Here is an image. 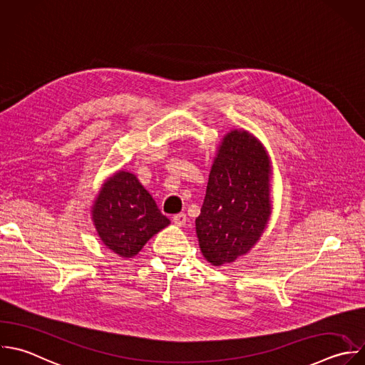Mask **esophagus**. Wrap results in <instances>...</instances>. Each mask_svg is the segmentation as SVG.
Masks as SVG:
<instances>
[{
  "instance_id": "34e87169",
  "label": "esophagus",
  "mask_w": 365,
  "mask_h": 365,
  "mask_svg": "<svg viewBox=\"0 0 365 365\" xmlns=\"http://www.w3.org/2000/svg\"><path fill=\"white\" fill-rule=\"evenodd\" d=\"M173 221L177 224V225H180V227H182V225H185V222H187V215L184 214V212H180V214H175L174 217H173Z\"/></svg>"
}]
</instances>
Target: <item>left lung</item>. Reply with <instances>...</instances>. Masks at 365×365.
Instances as JSON below:
<instances>
[{"label":"left lung","mask_w":365,"mask_h":365,"mask_svg":"<svg viewBox=\"0 0 365 365\" xmlns=\"http://www.w3.org/2000/svg\"><path fill=\"white\" fill-rule=\"evenodd\" d=\"M268 215V157L251 134L234 130L220 145L195 220L202 255L212 265L235 261L259 240Z\"/></svg>","instance_id":"obj_1"}]
</instances>
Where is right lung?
Instances as JSON below:
<instances>
[{
	"instance_id": "right-lung-1",
	"label": "right lung",
	"mask_w": 365,
	"mask_h": 365,
	"mask_svg": "<svg viewBox=\"0 0 365 365\" xmlns=\"http://www.w3.org/2000/svg\"><path fill=\"white\" fill-rule=\"evenodd\" d=\"M93 220L103 242L124 258L138 254L170 224L137 177L125 171L104 184L93 207Z\"/></svg>"
}]
</instances>
